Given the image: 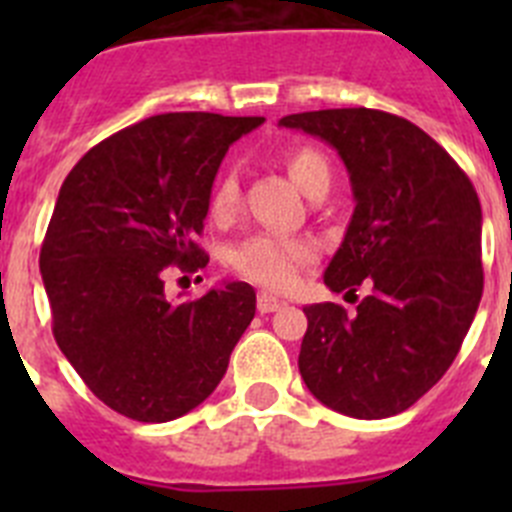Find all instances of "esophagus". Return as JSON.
Segmentation results:
<instances>
[{"instance_id":"1","label":"esophagus","mask_w":512,"mask_h":512,"mask_svg":"<svg viewBox=\"0 0 512 512\" xmlns=\"http://www.w3.org/2000/svg\"><path fill=\"white\" fill-rule=\"evenodd\" d=\"M282 307V300L274 295H269V292H261L259 295V312H274Z\"/></svg>"}]
</instances>
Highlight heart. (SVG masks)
<instances>
[{"mask_svg": "<svg viewBox=\"0 0 512 512\" xmlns=\"http://www.w3.org/2000/svg\"><path fill=\"white\" fill-rule=\"evenodd\" d=\"M287 174L302 194H315L330 187V166L318 151L297 148L284 158ZM238 179L223 174L210 192V215L217 223H225L238 210ZM315 259V248L300 238H284L274 233L251 235L230 253V264L238 274L269 289H287L295 284L297 271Z\"/></svg>", "mask_w": 512, "mask_h": 512, "instance_id": "1", "label": "heart"}]
</instances>
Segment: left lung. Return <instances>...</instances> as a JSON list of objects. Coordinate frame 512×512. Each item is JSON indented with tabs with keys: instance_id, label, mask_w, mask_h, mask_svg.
Returning <instances> with one entry per match:
<instances>
[{
	"instance_id": "obj_1",
	"label": "left lung",
	"mask_w": 512,
	"mask_h": 512,
	"mask_svg": "<svg viewBox=\"0 0 512 512\" xmlns=\"http://www.w3.org/2000/svg\"><path fill=\"white\" fill-rule=\"evenodd\" d=\"M282 128L333 146L354 215L325 269L330 292L369 295L348 315L307 305L300 374L325 408L361 420L408 410L446 374L482 300V207L469 176L428 133L390 112L287 115Z\"/></svg>"
}]
</instances>
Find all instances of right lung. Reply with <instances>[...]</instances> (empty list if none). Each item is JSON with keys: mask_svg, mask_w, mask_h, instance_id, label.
I'll list each match as a JSON object with an SVG mask.
<instances>
[{"mask_svg": "<svg viewBox=\"0 0 512 512\" xmlns=\"http://www.w3.org/2000/svg\"><path fill=\"white\" fill-rule=\"evenodd\" d=\"M264 117L166 112L94 146L66 176L40 248L53 336L125 418L166 423L215 392L256 315L246 282L169 302V266L197 271L220 161Z\"/></svg>", "mask_w": 512, "mask_h": 512, "instance_id": "1", "label": "right lung"}]
</instances>
